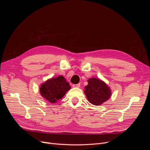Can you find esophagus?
<instances>
[{
	"mask_svg": "<svg viewBox=\"0 0 150 150\" xmlns=\"http://www.w3.org/2000/svg\"><path fill=\"white\" fill-rule=\"evenodd\" d=\"M72 87H73V88H80V84H73V85H72Z\"/></svg>",
	"mask_w": 150,
	"mask_h": 150,
	"instance_id": "esophagus-1",
	"label": "esophagus"
}]
</instances>
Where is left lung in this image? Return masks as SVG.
<instances>
[{"label":"left lung","instance_id":"1","mask_svg":"<svg viewBox=\"0 0 150 150\" xmlns=\"http://www.w3.org/2000/svg\"><path fill=\"white\" fill-rule=\"evenodd\" d=\"M88 84L84 87V93L88 101L99 106L108 100L111 96V90L106 83L100 79L89 78Z\"/></svg>","mask_w":150,"mask_h":150}]
</instances>
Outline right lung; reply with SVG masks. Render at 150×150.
<instances>
[{"label": "right lung", "mask_w": 150, "mask_h": 150, "mask_svg": "<svg viewBox=\"0 0 150 150\" xmlns=\"http://www.w3.org/2000/svg\"><path fill=\"white\" fill-rule=\"evenodd\" d=\"M71 89V86L62 76L52 78L42 83L40 86V94L51 103H55L62 98Z\"/></svg>", "instance_id": "obj_1"}]
</instances>
